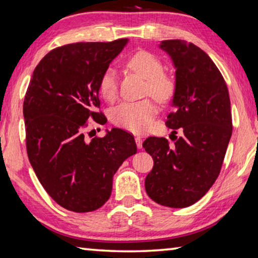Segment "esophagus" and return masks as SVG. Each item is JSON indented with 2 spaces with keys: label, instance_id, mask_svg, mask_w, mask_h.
Segmentation results:
<instances>
[{
  "label": "esophagus",
  "instance_id": "34e87169",
  "mask_svg": "<svg viewBox=\"0 0 258 258\" xmlns=\"http://www.w3.org/2000/svg\"><path fill=\"white\" fill-rule=\"evenodd\" d=\"M136 144L139 149L142 148V138L141 137H136Z\"/></svg>",
  "mask_w": 258,
  "mask_h": 258
}]
</instances>
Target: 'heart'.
Instances as JSON below:
<instances>
[{"mask_svg": "<svg viewBox=\"0 0 258 258\" xmlns=\"http://www.w3.org/2000/svg\"><path fill=\"white\" fill-rule=\"evenodd\" d=\"M127 67L147 79L146 93L155 99L166 102L174 95L175 81L164 71V64L153 52L140 50L127 59ZM99 91L107 101L117 96L118 79L114 69L108 68L99 80ZM157 108L149 99L137 102H122L112 110L111 120L119 127L133 133H141L153 126Z\"/></svg>", "mask_w": 258, "mask_h": 258, "instance_id": "b5f03b06", "label": "heart"}]
</instances>
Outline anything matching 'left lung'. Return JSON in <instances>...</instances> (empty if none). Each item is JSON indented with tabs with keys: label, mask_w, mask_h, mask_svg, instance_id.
Returning a JSON list of instances; mask_svg holds the SVG:
<instances>
[{
	"label": "left lung",
	"mask_w": 258,
	"mask_h": 258,
	"mask_svg": "<svg viewBox=\"0 0 258 258\" xmlns=\"http://www.w3.org/2000/svg\"><path fill=\"white\" fill-rule=\"evenodd\" d=\"M159 48L175 68L173 107L167 127L182 130L170 145L149 137L142 144L154 159L146 177L149 198L170 208L189 207L203 198L218 178L232 136L228 89L222 73L201 48L181 40L162 41Z\"/></svg>",
	"instance_id": "left-lung-1"
}]
</instances>
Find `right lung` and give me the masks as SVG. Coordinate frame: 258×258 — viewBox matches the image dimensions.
Returning a JSON list of instances; mask_svg holds the SVG:
<instances>
[{
	"mask_svg": "<svg viewBox=\"0 0 258 258\" xmlns=\"http://www.w3.org/2000/svg\"><path fill=\"white\" fill-rule=\"evenodd\" d=\"M78 42L52 49L33 71L24 100L28 159L41 185L60 207L75 212L108 201L112 178L137 153L134 137L112 128L88 141L87 120L103 125L99 80L127 43Z\"/></svg>",
	"mask_w": 258,
	"mask_h": 258,
	"instance_id": "1",
	"label": "right lung"
}]
</instances>
